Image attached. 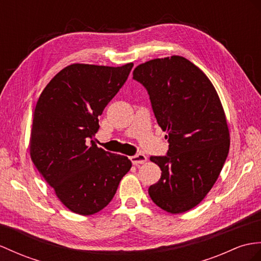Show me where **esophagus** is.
Listing matches in <instances>:
<instances>
[{
  "mask_svg": "<svg viewBox=\"0 0 261 261\" xmlns=\"http://www.w3.org/2000/svg\"><path fill=\"white\" fill-rule=\"evenodd\" d=\"M130 161L134 165H139V164H144L146 161H147V157H146L142 152H138V154L132 156Z\"/></svg>",
  "mask_w": 261,
  "mask_h": 261,
  "instance_id": "1",
  "label": "esophagus"
}]
</instances>
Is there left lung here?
<instances>
[{
    "instance_id": "obj_1",
    "label": "left lung",
    "mask_w": 261,
    "mask_h": 261,
    "mask_svg": "<svg viewBox=\"0 0 261 261\" xmlns=\"http://www.w3.org/2000/svg\"><path fill=\"white\" fill-rule=\"evenodd\" d=\"M133 79L147 91L169 144L166 155L149 158L162 176L148 194L163 211L185 213L209 193L229 151L218 94L201 69L181 56L146 62L134 69Z\"/></svg>"
}]
</instances>
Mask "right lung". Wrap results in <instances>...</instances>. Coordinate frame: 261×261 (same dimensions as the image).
<instances>
[{
  "instance_id": "add662e5",
  "label": "right lung",
  "mask_w": 261,
  "mask_h": 261,
  "mask_svg": "<svg viewBox=\"0 0 261 261\" xmlns=\"http://www.w3.org/2000/svg\"><path fill=\"white\" fill-rule=\"evenodd\" d=\"M134 64H72L44 88L33 113L31 158L69 211L93 215L110 204L132 167L126 156L91 139L98 116L125 84Z\"/></svg>"
}]
</instances>
